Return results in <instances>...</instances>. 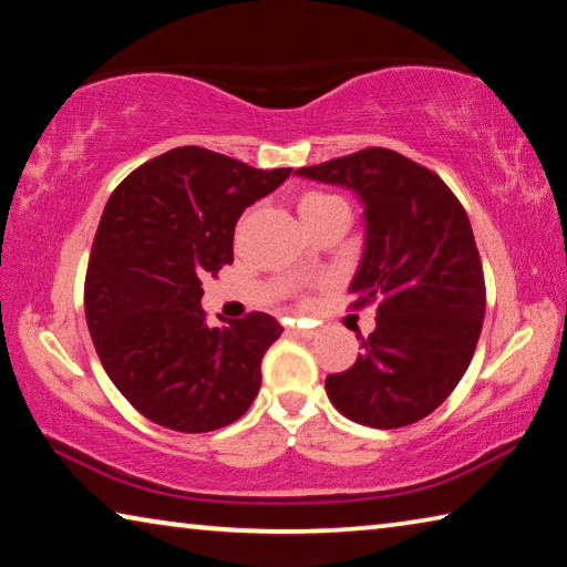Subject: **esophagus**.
Masks as SVG:
<instances>
[{"label": "esophagus", "mask_w": 567, "mask_h": 567, "mask_svg": "<svg viewBox=\"0 0 567 567\" xmlns=\"http://www.w3.org/2000/svg\"><path fill=\"white\" fill-rule=\"evenodd\" d=\"M292 332L300 334L305 340H312L315 334H318V328H315V324H292Z\"/></svg>", "instance_id": "1"}]
</instances>
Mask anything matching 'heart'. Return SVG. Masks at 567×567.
<instances>
[{
    "label": "heart",
    "instance_id": "1",
    "mask_svg": "<svg viewBox=\"0 0 567 567\" xmlns=\"http://www.w3.org/2000/svg\"><path fill=\"white\" fill-rule=\"evenodd\" d=\"M297 209H300L305 225H312L328 213H334V209H348V205L338 195H330V192L305 189L297 195Z\"/></svg>",
    "mask_w": 567,
    "mask_h": 567
}]
</instances>
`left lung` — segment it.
I'll return each instance as SVG.
<instances>
[{
    "mask_svg": "<svg viewBox=\"0 0 567 567\" xmlns=\"http://www.w3.org/2000/svg\"><path fill=\"white\" fill-rule=\"evenodd\" d=\"M297 175L354 189L368 239L350 310L375 305V330L350 370L324 380L338 412L380 430L427 417L473 360L485 275L465 207L440 175L395 150L368 147Z\"/></svg>",
    "mask_w": 567,
    "mask_h": 567,
    "instance_id": "left-lung-1",
    "label": "left lung"
}]
</instances>
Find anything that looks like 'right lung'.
<instances>
[{
	"instance_id": "add662e5",
	"label": "right lung",
	"mask_w": 567,
	"mask_h": 567,
	"mask_svg": "<svg viewBox=\"0 0 567 567\" xmlns=\"http://www.w3.org/2000/svg\"><path fill=\"white\" fill-rule=\"evenodd\" d=\"M290 172L189 145L145 162L112 192L84 277V315L114 388L157 425L209 433L257 398L282 324L247 312L207 328L199 300L205 277L233 265L239 215Z\"/></svg>"
}]
</instances>
